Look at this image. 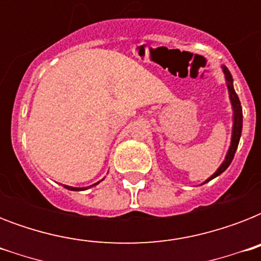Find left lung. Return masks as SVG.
Masks as SVG:
<instances>
[{
	"label": "left lung",
	"instance_id": "obj_1",
	"mask_svg": "<svg viewBox=\"0 0 261 261\" xmlns=\"http://www.w3.org/2000/svg\"><path fill=\"white\" fill-rule=\"evenodd\" d=\"M222 71L225 74V81H226L227 92H229V98H230L231 110H233V128H231V139H230V146H229V150L226 153V157L222 161V164L219 165V168L214 173L211 174L210 177L207 178L204 182H208L210 180L215 178L217 176H219L221 173L226 171L227 167L230 165L231 161H233V157L236 154V150H237V146H239L240 138H241V131H243V107H241V102H240V98L236 93L234 87H233V77H231L230 71L225 65H222ZM203 182V184H204Z\"/></svg>",
	"mask_w": 261,
	"mask_h": 261
}]
</instances>
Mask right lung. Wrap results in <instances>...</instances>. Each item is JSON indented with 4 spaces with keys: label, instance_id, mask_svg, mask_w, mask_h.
<instances>
[{
    "label": "right lung",
    "instance_id": "add662e5",
    "mask_svg": "<svg viewBox=\"0 0 261 261\" xmlns=\"http://www.w3.org/2000/svg\"><path fill=\"white\" fill-rule=\"evenodd\" d=\"M101 181V180H100ZM100 181L97 182H94L93 186H96V184H98ZM93 186H90V187H93ZM65 188H67V190H70V191H84V190H87V187H84V188H80V187H70V186H63Z\"/></svg>",
    "mask_w": 261,
    "mask_h": 261
}]
</instances>
